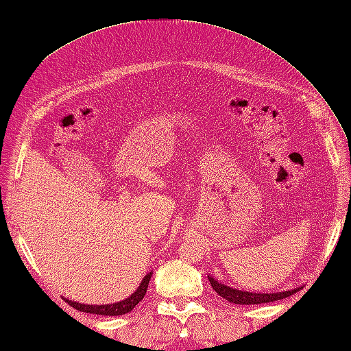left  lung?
Instances as JSON below:
<instances>
[{"mask_svg":"<svg viewBox=\"0 0 351 351\" xmlns=\"http://www.w3.org/2000/svg\"><path fill=\"white\" fill-rule=\"evenodd\" d=\"M208 279H210V283H211V287H213L215 293H217L220 297H223L225 300H228L230 303H235V304L270 303V302L287 299V297L299 293V291L302 289V287H297L294 289L280 291V293H250V291L228 287L223 282H219L217 279H214L213 276H208Z\"/></svg>","mask_w":351,"mask_h":351,"instance_id":"1","label":"left lung"}]
</instances>
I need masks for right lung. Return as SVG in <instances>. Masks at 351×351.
Here are the masks:
<instances>
[{
	"instance_id": "obj_1",
	"label": "right lung",
	"mask_w": 351,
	"mask_h": 351,
	"mask_svg": "<svg viewBox=\"0 0 351 351\" xmlns=\"http://www.w3.org/2000/svg\"><path fill=\"white\" fill-rule=\"evenodd\" d=\"M151 276H152V271L145 276L138 288L134 291L130 297H126L125 300H121V302L108 303V304H86V303H78L69 299H64V300L68 302L72 308H75L81 312H88V314H98L104 317L123 315V314H128V312H131L134 308H136V304H138L140 300H143V297L147 291L149 280H151Z\"/></svg>"
}]
</instances>
